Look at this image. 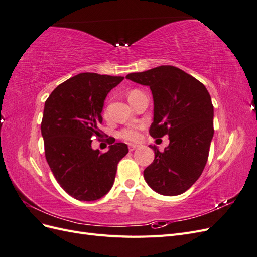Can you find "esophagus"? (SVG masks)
Here are the masks:
<instances>
[{
  "label": "esophagus",
  "instance_id": "esophagus-1",
  "mask_svg": "<svg viewBox=\"0 0 257 257\" xmlns=\"http://www.w3.org/2000/svg\"><path fill=\"white\" fill-rule=\"evenodd\" d=\"M139 146L138 145H134V144H130L128 145V150L130 151H134L135 149H137V148H138Z\"/></svg>",
  "mask_w": 257,
  "mask_h": 257
}]
</instances>
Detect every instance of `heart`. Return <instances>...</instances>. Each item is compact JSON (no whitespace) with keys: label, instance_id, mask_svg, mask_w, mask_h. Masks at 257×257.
Instances as JSON below:
<instances>
[{"label":"heart","instance_id":"b5f03b06","mask_svg":"<svg viewBox=\"0 0 257 257\" xmlns=\"http://www.w3.org/2000/svg\"><path fill=\"white\" fill-rule=\"evenodd\" d=\"M137 92H139L138 90H133L131 91L128 93V99H131L132 97H133ZM105 116L107 118V110H105ZM144 128V125L143 124H136V125H131V126H127V127H124L122 128L120 132H119V136L124 139V141H127V142H136L139 139V137H141V132L142 130Z\"/></svg>","mask_w":257,"mask_h":257}]
</instances>
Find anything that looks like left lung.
I'll return each instance as SVG.
<instances>
[{
	"instance_id": "8db88e82",
	"label": "left lung",
	"mask_w": 257,
	"mask_h": 257,
	"mask_svg": "<svg viewBox=\"0 0 257 257\" xmlns=\"http://www.w3.org/2000/svg\"><path fill=\"white\" fill-rule=\"evenodd\" d=\"M126 78L149 85L154 118L153 138L169 136V145L144 170L146 182L162 195H180L197 181L206 166L213 137V105L205 85L182 69L162 65Z\"/></svg>"
}]
</instances>
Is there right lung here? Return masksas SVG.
I'll use <instances>...</instances> for the list:
<instances>
[{
  "label": "right lung",
  "mask_w": 257,
  "mask_h": 257,
  "mask_svg": "<svg viewBox=\"0 0 257 257\" xmlns=\"http://www.w3.org/2000/svg\"><path fill=\"white\" fill-rule=\"evenodd\" d=\"M123 79L81 73L59 84L45 102L41 130L46 160L61 188L78 200L106 195L118 163L128 152L125 144L112 141L105 153L91 147V139L103 133L98 126L108 92Z\"/></svg>",
  "instance_id": "right-lung-1"
}]
</instances>
